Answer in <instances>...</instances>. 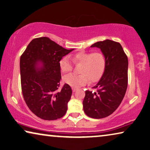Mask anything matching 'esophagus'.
<instances>
[{"label": "esophagus", "instance_id": "esophagus-1", "mask_svg": "<svg viewBox=\"0 0 150 150\" xmlns=\"http://www.w3.org/2000/svg\"><path fill=\"white\" fill-rule=\"evenodd\" d=\"M76 90H77V89H76V88H72V91H73V92H75Z\"/></svg>", "mask_w": 150, "mask_h": 150}]
</instances>
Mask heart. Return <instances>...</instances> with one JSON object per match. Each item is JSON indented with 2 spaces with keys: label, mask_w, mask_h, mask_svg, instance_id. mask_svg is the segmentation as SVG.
Segmentation results:
<instances>
[{
  "label": "heart",
  "mask_w": 150,
  "mask_h": 150,
  "mask_svg": "<svg viewBox=\"0 0 150 150\" xmlns=\"http://www.w3.org/2000/svg\"><path fill=\"white\" fill-rule=\"evenodd\" d=\"M71 59L75 64H81L79 69L81 75L70 74L64 76L65 83L74 88H78L90 82H96L103 75L106 67V59L101 52H88L81 51L71 56ZM59 67L63 73H68L73 69V63L69 58L64 57L59 61Z\"/></svg>",
  "instance_id": "obj_1"
}]
</instances>
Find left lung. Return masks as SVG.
I'll list each match as a JSON object with an SVG mask.
<instances>
[{
  "label": "left lung",
  "instance_id": "1",
  "mask_svg": "<svg viewBox=\"0 0 150 150\" xmlns=\"http://www.w3.org/2000/svg\"><path fill=\"white\" fill-rule=\"evenodd\" d=\"M91 47L101 50L106 67L101 79L93 87L96 91H86L83 106L88 117L102 118L117 110L125 96L128 84V59L120 43L112 40L98 42Z\"/></svg>",
  "mask_w": 150,
  "mask_h": 150
}]
</instances>
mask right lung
Here are the masks:
<instances>
[{
	"mask_svg": "<svg viewBox=\"0 0 150 150\" xmlns=\"http://www.w3.org/2000/svg\"><path fill=\"white\" fill-rule=\"evenodd\" d=\"M59 46L47 37L32 40L20 58L21 89L27 106L42 119L63 117L72 90L61 79L59 61L73 51Z\"/></svg>",
	"mask_w": 150,
	"mask_h": 150,
	"instance_id": "1",
	"label": "right lung"
}]
</instances>
